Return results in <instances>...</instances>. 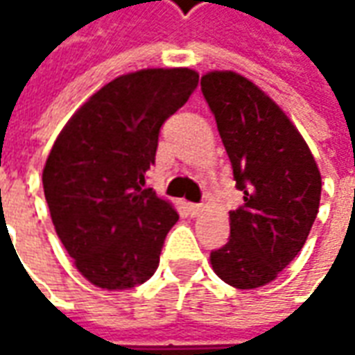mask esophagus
<instances>
[{"label": "esophagus", "mask_w": 355, "mask_h": 355, "mask_svg": "<svg viewBox=\"0 0 355 355\" xmlns=\"http://www.w3.org/2000/svg\"><path fill=\"white\" fill-rule=\"evenodd\" d=\"M188 211L192 216H200L203 213V205L201 203H188Z\"/></svg>", "instance_id": "obj_1"}]
</instances>
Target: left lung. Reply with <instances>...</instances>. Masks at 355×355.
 Here are the masks:
<instances>
[{"label":"left lung","instance_id":"left-lung-1","mask_svg":"<svg viewBox=\"0 0 355 355\" xmlns=\"http://www.w3.org/2000/svg\"><path fill=\"white\" fill-rule=\"evenodd\" d=\"M201 91L245 201L230 211V239L211 253V266L232 287L257 289L304 247L320 209V169L287 114L253 81L215 70Z\"/></svg>","mask_w":355,"mask_h":355}]
</instances>
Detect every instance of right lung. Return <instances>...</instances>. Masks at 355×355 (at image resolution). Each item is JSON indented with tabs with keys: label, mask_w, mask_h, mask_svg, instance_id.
I'll return each mask as SVG.
<instances>
[{
	"label": "right lung",
	"mask_w": 355,
	"mask_h": 355,
	"mask_svg": "<svg viewBox=\"0 0 355 355\" xmlns=\"http://www.w3.org/2000/svg\"><path fill=\"white\" fill-rule=\"evenodd\" d=\"M190 68L125 73L81 104L43 167V192L57 236L80 274L123 291L148 282L178 220L173 203L142 188L163 121L198 87Z\"/></svg>",
	"instance_id": "1"
}]
</instances>
